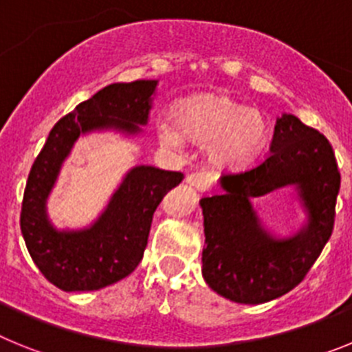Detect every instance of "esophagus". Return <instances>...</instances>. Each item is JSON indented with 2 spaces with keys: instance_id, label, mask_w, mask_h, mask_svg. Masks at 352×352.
I'll list each match as a JSON object with an SVG mask.
<instances>
[{
  "instance_id": "1",
  "label": "esophagus",
  "mask_w": 352,
  "mask_h": 352,
  "mask_svg": "<svg viewBox=\"0 0 352 352\" xmlns=\"http://www.w3.org/2000/svg\"><path fill=\"white\" fill-rule=\"evenodd\" d=\"M186 182L190 183L192 186H195L197 190H208L211 188L214 183V174L210 170H194L192 174L186 176Z\"/></svg>"
}]
</instances>
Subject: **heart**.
Here are the masks:
<instances>
[{
	"label": "heart",
	"instance_id": "b5f03b06",
	"mask_svg": "<svg viewBox=\"0 0 352 352\" xmlns=\"http://www.w3.org/2000/svg\"><path fill=\"white\" fill-rule=\"evenodd\" d=\"M158 133L166 144L179 146L183 135L211 144V160L220 167H238L256 157L266 139L263 114L223 93H208L183 102L178 125L162 120Z\"/></svg>",
	"mask_w": 352,
	"mask_h": 352
}]
</instances>
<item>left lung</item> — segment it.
Masks as SVG:
<instances>
[{
	"mask_svg": "<svg viewBox=\"0 0 352 352\" xmlns=\"http://www.w3.org/2000/svg\"><path fill=\"white\" fill-rule=\"evenodd\" d=\"M223 192L201 199L206 248L203 276L220 296L257 305L282 296L303 280L333 232L340 170L321 132L296 116L276 120L270 153L239 173H226ZM296 184L309 226L289 240H275L260 227L250 197Z\"/></svg>",
	"mask_w": 352,
	"mask_h": 352,
	"instance_id": "left-lung-1",
	"label": "left lung"
}]
</instances>
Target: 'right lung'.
<instances>
[{
  "mask_svg": "<svg viewBox=\"0 0 352 352\" xmlns=\"http://www.w3.org/2000/svg\"><path fill=\"white\" fill-rule=\"evenodd\" d=\"M155 88L157 80L105 86L52 126L31 166L21 208V231L31 259L61 291H96L129 276L144 256L155 210L164 195L182 183V173L139 166L126 174L107 210L86 231H54L45 214V199L76 139L104 126L138 132V125L148 121Z\"/></svg>",
  "mask_w": 352,
  "mask_h": 352,
  "instance_id": "obj_1",
  "label": "right lung"
}]
</instances>
